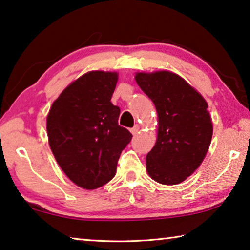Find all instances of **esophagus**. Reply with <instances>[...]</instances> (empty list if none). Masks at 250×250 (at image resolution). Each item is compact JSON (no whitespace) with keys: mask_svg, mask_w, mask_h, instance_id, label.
<instances>
[{"mask_svg":"<svg viewBox=\"0 0 250 250\" xmlns=\"http://www.w3.org/2000/svg\"><path fill=\"white\" fill-rule=\"evenodd\" d=\"M139 129H140V126L138 125H136L133 126V128L130 129V131H131V133H132L133 136H134V134H137V133H138V131H139Z\"/></svg>","mask_w":250,"mask_h":250,"instance_id":"obj_1","label":"esophagus"}]
</instances>
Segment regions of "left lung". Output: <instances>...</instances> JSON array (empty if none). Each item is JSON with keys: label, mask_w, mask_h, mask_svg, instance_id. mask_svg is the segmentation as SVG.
<instances>
[{"label": "left lung", "mask_w": 250, "mask_h": 250, "mask_svg": "<svg viewBox=\"0 0 250 250\" xmlns=\"http://www.w3.org/2000/svg\"><path fill=\"white\" fill-rule=\"evenodd\" d=\"M136 81L158 113V137L146 158V171L162 185H177L199 167L212 137L208 104L176 73H137Z\"/></svg>", "instance_id": "8db88e82"}]
</instances>
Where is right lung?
<instances>
[{
  "instance_id": "right-lung-1",
  "label": "right lung",
  "mask_w": 250,
  "mask_h": 250,
  "mask_svg": "<svg viewBox=\"0 0 250 250\" xmlns=\"http://www.w3.org/2000/svg\"><path fill=\"white\" fill-rule=\"evenodd\" d=\"M116 72L91 71L53 102L46 118L50 148L71 181L97 189L116 175L118 160L132 134L118 125L120 108L111 104Z\"/></svg>"
}]
</instances>
